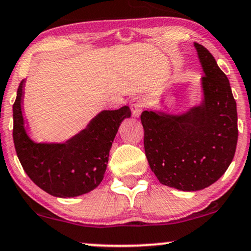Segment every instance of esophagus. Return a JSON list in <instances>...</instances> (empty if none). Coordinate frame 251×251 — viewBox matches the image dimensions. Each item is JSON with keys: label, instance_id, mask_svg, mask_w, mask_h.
<instances>
[{"label": "esophagus", "instance_id": "esophagus-1", "mask_svg": "<svg viewBox=\"0 0 251 251\" xmlns=\"http://www.w3.org/2000/svg\"><path fill=\"white\" fill-rule=\"evenodd\" d=\"M130 108L132 111V116L140 117V115L144 108V100L142 97H135V99H132L130 101Z\"/></svg>", "mask_w": 251, "mask_h": 251}]
</instances>
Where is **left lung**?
<instances>
[{
    "mask_svg": "<svg viewBox=\"0 0 251 251\" xmlns=\"http://www.w3.org/2000/svg\"><path fill=\"white\" fill-rule=\"evenodd\" d=\"M194 47L204 73L199 104L178 114L150 108L141 115L150 169L162 184L182 191L215 183L230 166L238 137L229 79L208 49Z\"/></svg>",
    "mask_w": 251,
    "mask_h": 251,
    "instance_id": "left-lung-1",
    "label": "left lung"
}]
</instances>
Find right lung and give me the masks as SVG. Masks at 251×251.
Instances as JSON below:
<instances>
[{
  "label": "right lung",
  "mask_w": 251,
  "mask_h": 251,
  "mask_svg": "<svg viewBox=\"0 0 251 251\" xmlns=\"http://www.w3.org/2000/svg\"><path fill=\"white\" fill-rule=\"evenodd\" d=\"M25 79H22L13 105V137L26 175L46 193L61 199L95 189L104 177L109 151L121 123L131 116L130 108L100 111L84 129L64 142H36L25 126Z\"/></svg>",
  "instance_id": "1"
}]
</instances>
